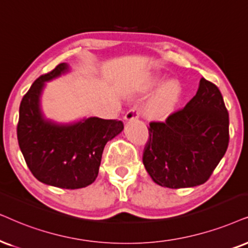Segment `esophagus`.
Segmentation results:
<instances>
[{"label": "esophagus", "mask_w": 248, "mask_h": 248, "mask_svg": "<svg viewBox=\"0 0 248 248\" xmlns=\"http://www.w3.org/2000/svg\"><path fill=\"white\" fill-rule=\"evenodd\" d=\"M140 109L137 108H130L126 114H124V120H126L127 122L137 120V119L140 118Z\"/></svg>", "instance_id": "1"}]
</instances>
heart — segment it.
<instances>
[{
  "label": "heart",
  "mask_w": 248,
  "mask_h": 248,
  "mask_svg": "<svg viewBox=\"0 0 248 248\" xmlns=\"http://www.w3.org/2000/svg\"><path fill=\"white\" fill-rule=\"evenodd\" d=\"M155 86H158L159 81L155 80ZM180 96V87L176 82H167L159 90L151 104V112L156 115H162L170 112L177 104Z\"/></svg>",
  "instance_id": "b5f03b06"
}]
</instances>
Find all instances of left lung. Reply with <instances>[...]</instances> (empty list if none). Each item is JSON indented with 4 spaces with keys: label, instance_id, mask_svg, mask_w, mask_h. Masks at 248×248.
<instances>
[{
    "label": "left lung",
    "instance_id": "1",
    "mask_svg": "<svg viewBox=\"0 0 248 248\" xmlns=\"http://www.w3.org/2000/svg\"><path fill=\"white\" fill-rule=\"evenodd\" d=\"M143 164L159 186L169 189L203 184L225 155L229 113L214 83L202 78L198 92L165 121L150 122Z\"/></svg>",
    "mask_w": 248,
    "mask_h": 248
}]
</instances>
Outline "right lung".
Segmentation results:
<instances>
[{"mask_svg": "<svg viewBox=\"0 0 248 248\" xmlns=\"http://www.w3.org/2000/svg\"><path fill=\"white\" fill-rule=\"evenodd\" d=\"M68 71L70 66L62 62L34 81L21 99L17 137L25 161L37 180L72 190L96 180L105 144L124 130V124L96 117L59 124L46 118L41 108L46 82Z\"/></svg>", "mask_w": 248, "mask_h": 248, "instance_id": "1", "label": "right lung"}]
</instances>
